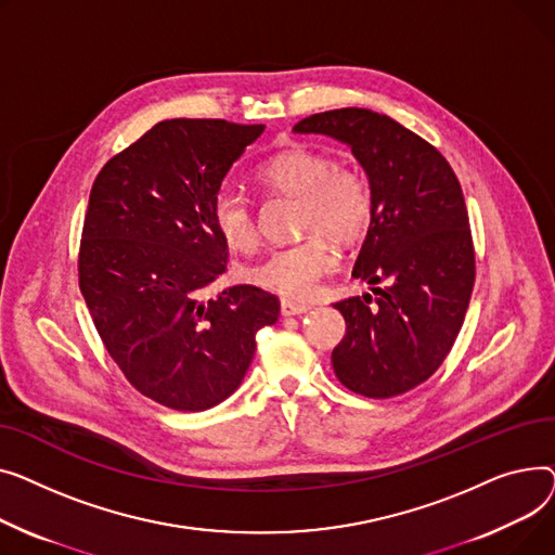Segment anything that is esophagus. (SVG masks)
Segmentation results:
<instances>
[{
	"label": "esophagus",
	"mask_w": 555,
	"mask_h": 555,
	"mask_svg": "<svg viewBox=\"0 0 555 555\" xmlns=\"http://www.w3.org/2000/svg\"><path fill=\"white\" fill-rule=\"evenodd\" d=\"M280 309H282V315H302L311 307L309 305H300V302H293V300H282Z\"/></svg>",
	"instance_id": "esophagus-1"
}]
</instances>
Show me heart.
I'll use <instances>...</instances> for the list:
<instances>
[{"instance_id":"1","label":"heart","mask_w":555,"mask_h":555,"mask_svg":"<svg viewBox=\"0 0 555 555\" xmlns=\"http://www.w3.org/2000/svg\"><path fill=\"white\" fill-rule=\"evenodd\" d=\"M269 190L298 197L302 242L273 248L248 269V280L278 296L307 300L322 275L336 264L327 237L340 246L363 240L374 215L372 188L363 175L340 168L330 154L296 145L278 152L257 170ZM212 221L223 244L250 253L259 242L255 206L246 192L221 188L212 199Z\"/></svg>"}]
</instances>
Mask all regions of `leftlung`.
<instances>
[{"label":"left lung","instance_id":"obj_1","mask_svg":"<svg viewBox=\"0 0 555 555\" xmlns=\"http://www.w3.org/2000/svg\"><path fill=\"white\" fill-rule=\"evenodd\" d=\"M293 132L349 145L374 197L351 275L385 286L334 305L347 324L334 372L356 395H403L439 370L470 302L475 248L462 185L437 147L372 109L313 114Z\"/></svg>","mask_w":555,"mask_h":555}]
</instances>
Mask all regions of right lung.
<instances>
[{"mask_svg": "<svg viewBox=\"0 0 555 555\" xmlns=\"http://www.w3.org/2000/svg\"><path fill=\"white\" fill-rule=\"evenodd\" d=\"M264 125L156 122L105 163L85 215L78 275L98 336L141 395L202 412L231 397L280 300L250 284L199 293L225 271L212 199Z\"/></svg>", "mask_w": 555, "mask_h": 555, "instance_id": "add662e5", "label": "right lung"}]
</instances>
